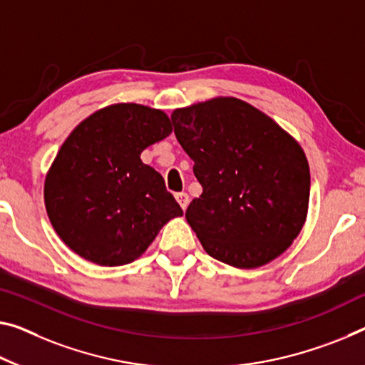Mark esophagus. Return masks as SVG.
Segmentation results:
<instances>
[{
  "mask_svg": "<svg viewBox=\"0 0 365 365\" xmlns=\"http://www.w3.org/2000/svg\"><path fill=\"white\" fill-rule=\"evenodd\" d=\"M176 200L179 202V205H181V209L182 210H186L187 209V205H189V194H186V192H178L176 195Z\"/></svg>",
  "mask_w": 365,
  "mask_h": 365,
  "instance_id": "obj_1",
  "label": "esophagus"
}]
</instances>
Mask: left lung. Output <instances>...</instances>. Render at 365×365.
<instances>
[{
    "instance_id": "8db88e82",
    "label": "left lung",
    "mask_w": 365,
    "mask_h": 365,
    "mask_svg": "<svg viewBox=\"0 0 365 365\" xmlns=\"http://www.w3.org/2000/svg\"><path fill=\"white\" fill-rule=\"evenodd\" d=\"M171 120L202 186L186 220L205 253L238 269L282 255L308 214L310 166L300 143L233 96L175 109Z\"/></svg>"
}]
</instances>
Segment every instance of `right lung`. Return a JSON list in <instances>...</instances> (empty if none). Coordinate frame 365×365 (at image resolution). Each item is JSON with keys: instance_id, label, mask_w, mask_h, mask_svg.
Returning <instances> with one entry per match:
<instances>
[{"instance_id": "add662e5", "label": "right lung", "mask_w": 365, "mask_h": 365, "mask_svg": "<svg viewBox=\"0 0 365 365\" xmlns=\"http://www.w3.org/2000/svg\"><path fill=\"white\" fill-rule=\"evenodd\" d=\"M173 132L165 110L110 104L80 122L43 182L50 223L78 256L99 266L138 259L182 209L142 151Z\"/></svg>"}]
</instances>
